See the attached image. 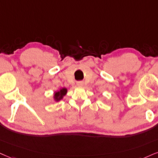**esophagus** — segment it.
Here are the masks:
<instances>
[{
	"instance_id": "34e87169",
	"label": "esophagus",
	"mask_w": 158,
	"mask_h": 158,
	"mask_svg": "<svg viewBox=\"0 0 158 158\" xmlns=\"http://www.w3.org/2000/svg\"><path fill=\"white\" fill-rule=\"evenodd\" d=\"M77 85H78V86H82V85H83V83L81 82V81H79V82L77 83Z\"/></svg>"
}]
</instances>
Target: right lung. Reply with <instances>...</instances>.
Returning <instances> with one entry per match:
<instances>
[{"instance_id": "add662e5", "label": "right lung", "mask_w": 158, "mask_h": 158, "mask_svg": "<svg viewBox=\"0 0 158 158\" xmlns=\"http://www.w3.org/2000/svg\"><path fill=\"white\" fill-rule=\"evenodd\" d=\"M67 88H61L59 90H57L54 91L53 96H52V98H53L54 101L56 102H59L61 100H63L64 97L66 96L67 93Z\"/></svg>"}]
</instances>
